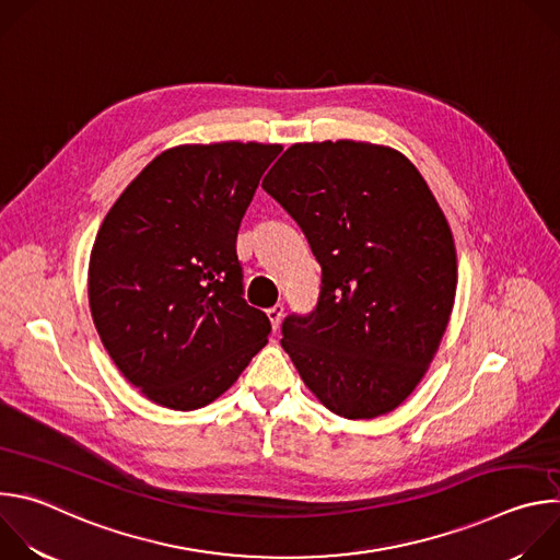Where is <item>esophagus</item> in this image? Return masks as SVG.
Listing matches in <instances>:
<instances>
[{
  "instance_id": "34e87169",
  "label": "esophagus",
  "mask_w": 560,
  "mask_h": 560,
  "mask_svg": "<svg viewBox=\"0 0 560 560\" xmlns=\"http://www.w3.org/2000/svg\"><path fill=\"white\" fill-rule=\"evenodd\" d=\"M268 318H270L272 328L277 330L281 326V318H283V303H277V305L268 307Z\"/></svg>"
}]
</instances>
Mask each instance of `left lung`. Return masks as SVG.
Masks as SVG:
<instances>
[{
  "mask_svg": "<svg viewBox=\"0 0 560 560\" xmlns=\"http://www.w3.org/2000/svg\"><path fill=\"white\" fill-rule=\"evenodd\" d=\"M322 266L307 316L281 346L307 389L343 419L401 406L428 372L456 294L450 223L410 159L368 141L292 143L264 179Z\"/></svg>",
  "mask_w": 560,
  "mask_h": 560,
  "instance_id": "1",
  "label": "left lung"
}]
</instances>
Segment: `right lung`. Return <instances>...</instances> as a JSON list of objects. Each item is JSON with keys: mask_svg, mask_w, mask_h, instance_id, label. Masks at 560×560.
Listing matches in <instances>:
<instances>
[{"mask_svg": "<svg viewBox=\"0 0 560 560\" xmlns=\"http://www.w3.org/2000/svg\"><path fill=\"white\" fill-rule=\"evenodd\" d=\"M279 143H184L156 154L108 210L89 303L110 359L152 404L219 398L268 343L248 305L236 232Z\"/></svg>", "mask_w": 560, "mask_h": 560, "instance_id": "1", "label": "right lung"}]
</instances>
